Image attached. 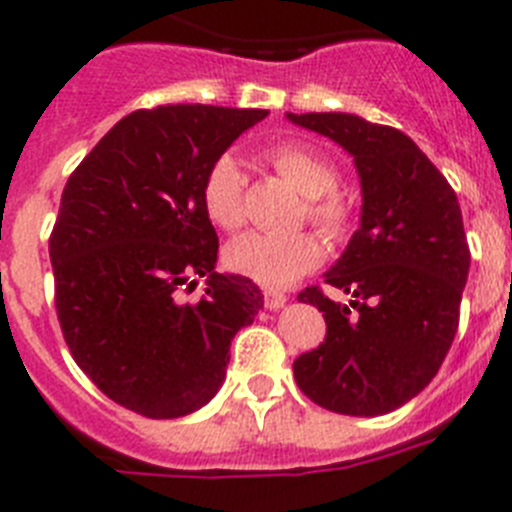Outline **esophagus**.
<instances>
[{
    "mask_svg": "<svg viewBox=\"0 0 512 512\" xmlns=\"http://www.w3.org/2000/svg\"><path fill=\"white\" fill-rule=\"evenodd\" d=\"M264 304L269 309H281L284 304H287V294L281 292H274V289H269V292H264Z\"/></svg>",
    "mask_w": 512,
    "mask_h": 512,
    "instance_id": "1",
    "label": "esophagus"
}]
</instances>
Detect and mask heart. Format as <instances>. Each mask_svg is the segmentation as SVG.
<instances>
[{"label":"heart","instance_id":"obj_1","mask_svg":"<svg viewBox=\"0 0 512 512\" xmlns=\"http://www.w3.org/2000/svg\"><path fill=\"white\" fill-rule=\"evenodd\" d=\"M266 162L304 198V215L327 238H340L350 225V203L335 190V164L304 144L281 142L266 149ZM241 164L231 154H220L203 177V208L223 231H236L246 220ZM322 261V246L312 233L271 236L246 233L225 248V264L264 287H287Z\"/></svg>","mask_w":512,"mask_h":512}]
</instances>
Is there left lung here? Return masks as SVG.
<instances>
[{
  "label": "left lung",
  "instance_id": "left-lung-1",
  "mask_svg": "<svg viewBox=\"0 0 512 512\" xmlns=\"http://www.w3.org/2000/svg\"><path fill=\"white\" fill-rule=\"evenodd\" d=\"M340 144L358 167L363 208L325 284L299 302L325 312L320 348L294 360L297 386L335 414L381 416L424 391L459 325L470 246L452 185L403 131L355 114H287Z\"/></svg>",
  "mask_w": 512,
  "mask_h": 512
}]
</instances>
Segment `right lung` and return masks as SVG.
Returning <instances> with one entry per match:
<instances>
[{
  "mask_svg": "<svg viewBox=\"0 0 512 512\" xmlns=\"http://www.w3.org/2000/svg\"><path fill=\"white\" fill-rule=\"evenodd\" d=\"M264 109L175 103L124 116L75 167L50 236L55 309L78 368L111 401L177 419L218 393L231 340L264 307L218 274L203 177ZM208 275L198 303L179 294Z\"/></svg>",
  "mask_w": 512,
  "mask_h": 512,
  "instance_id": "right-lung-1",
  "label": "right lung"
}]
</instances>
